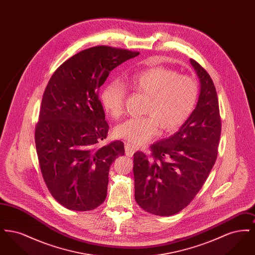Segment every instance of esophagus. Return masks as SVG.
Masks as SVG:
<instances>
[{
    "label": "esophagus",
    "mask_w": 255,
    "mask_h": 255,
    "mask_svg": "<svg viewBox=\"0 0 255 255\" xmlns=\"http://www.w3.org/2000/svg\"><path fill=\"white\" fill-rule=\"evenodd\" d=\"M135 152V148L132 145H130L129 143H125V154L128 157H132L133 153Z\"/></svg>",
    "instance_id": "1"
}]
</instances>
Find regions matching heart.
<instances>
[{
    "label": "heart",
    "instance_id": "heart-1",
    "mask_svg": "<svg viewBox=\"0 0 255 255\" xmlns=\"http://www.w3.org/2000/svg\"><path fill=\"white\" fill-rule=\"evenodd\" d=\"M125 86L148 98L142 118L129 119L116 127L117 136L133 145L143 144L158 132H172L182 126L194 109L199 86L194 78L179 75L163 67L147 69L125 77ZM125 89L112 81L100 93L101 103L113 118L121 117L124 109Z\"/></svg>",
    "mask_w": 255,
    "mask_h": 255
}]
</instances>
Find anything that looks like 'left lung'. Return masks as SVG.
<instances>
[{
  "label": "left lung",
  "instance_id": "obj_1",
  "mask_svg": "<svg viewBox=\"0 0 255 255\" xmlns=\"http://www.w3.org/2000/svg\"><path fill=\"white\" fill-rule=\"evenodd\" d=\"M190 63L200 80L197 105L179 131L151 145V157L133 154L134 199L143 210L170 216L187 206L204 185L218 152L221 118L214 83Z\"/></svg>",
  "mask_w": 255,
  "mask_h": 255
}]
</instances>
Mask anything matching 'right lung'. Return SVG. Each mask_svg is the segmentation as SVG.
<instances>
[{
  "label": "right lung",
  "mask_w": 255,
  "mask_h": 255,
  "mask_svg": "<svg viewBox=\"0 0 255 255\" xmlns=\"http://www.w3.org/2000/svg\"><path fill=\"white\" fill-rule=\"evenodd\" d=\"M139 52L98 46L65 61L42 98L35 145L50 194L64 207L87 211L106 196L113 161L124 155L121 140L100 144L109 125L98 98L110 73Z\"/></svg>",
  "instance_id": "obj_1"
}]
</instances>
